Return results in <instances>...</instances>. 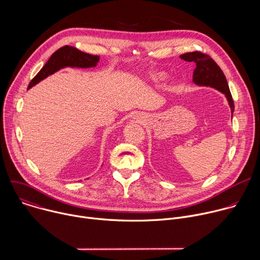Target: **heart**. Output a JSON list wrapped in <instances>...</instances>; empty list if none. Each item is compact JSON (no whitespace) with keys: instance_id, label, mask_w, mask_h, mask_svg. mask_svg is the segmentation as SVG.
Instances as JSON below:
<instances>
[{"instance_id":"1","label":"heart","mask_w":260,"mask_h":260,"mask_svg":"<svg viewBox=\"0 0 260 260\" xmlns=\"http://www.w3.org/2000/svg\"><path fill=\"white\" fill-rule=\"evenodd\" d=\"M151 79L153 81L158 82V81H161V80L166 79V75H165V73H155V74H153V75H152Z\"/></svg>"}]
</instances>
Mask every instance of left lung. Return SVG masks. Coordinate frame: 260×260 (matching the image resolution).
<instances>
[{"label": "left lung", "instance_id": "left-lung-1", "mask_svg": "<svg viewBox=\"0 0 260 260\" xmlns=\"http://www.w3.org/2000/svg\"><path fill=\"white\" fill-rule=\"evenodd\" d=\"M180 57L186 61H193L197 64V68L193 72V82L198 85H206L212 86L222 93H224L231 109H232V116L235 110L234 100L224 76L223 72L220 67L215 62V60L208 54L203 53L201 51H193L181 54Z\"/></svg>", "mask_w": 260, "mask_h": 260}]
</instances>
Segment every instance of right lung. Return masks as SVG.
<instances>
[{"mask_svg": "<svg viewBox=\"0 0 260 260\" xmlns=\"http://www.w3.org/2000/svg\"><path fill=\"white\" fill-rule=\"evenodd\" d=\"M99 55H92L85 53L73 46H62L52 53L50 58L40 70V72L31 79L27 88L32 87L39 83L44 78L48 77L51 74L55 73L64 67H76V68H91L95 67L99 61Z\"/></svg>", "mask_w": 260, "mask_h": 260, "instance_id": "right-lung-1", "label": "right lung"}]
</instances>
